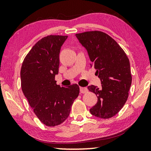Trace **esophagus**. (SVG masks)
I'll return each instance as SVG.
<instances>
[{
	"instance_id": "obj_1",
	"label": "esophagus",
	"mask_w": 151,
	"mask_h": 151,
	"mask_svg": "<svg viewBox=\"0 0 151 151\" xmlns=\"http://www.w3.org/2000/svg\"><path fill=\"white\" fill-rule=\"evenodd\" d=\"M88 91V89L86 87H80L81 93H86Z\"/></svg>"
}]
</instances>
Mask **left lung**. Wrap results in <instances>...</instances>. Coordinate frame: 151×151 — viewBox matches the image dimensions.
<instances>
[{"instance_id":"left-lung-1","label":"left lung","mask_w":151,"mask_h":151,"mask_svg":"<svg viewBox=\"0 0 151 151\" xmlns=\"http://www.w3.org/2000/svg\"><path fill=\"white\" fill-rule=\"evenodd\" d=\"M75 36L87 51L90 65L96 69L102 85L101 88L88 86L98 98L90 109L91 113L99 118H111L122 108L129 96L132 83L129 58L118 43L106 33L89 31Z\"/></svg>"}]
</instances>
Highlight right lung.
Listing matches in <instances>:
<instances>
[{
  "label": "right lung",
  "instance_id": "1",
  "mask_svg": "<svg viewBox=\"0 0 151 151\" xmlns=\"http://www.w3.org/2000/svg\"><path fill=\"white\" fill-rule=\"evenodd\" d=\"M67 36L50 35L33 46L20 70L24 95L39 119L48 127L62 123L69 116L71 106L79 94V86L57 85L59 54Z\"/></svg>",
  "mask_w": 151,
  "mask_h": 151
}]
</instances>
